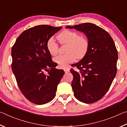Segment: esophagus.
I'll list each match as a JSON object with an SVG mask.
<instances>
[{"mask_svg": "<svg viewBox=\"0 0 127 127\" xmlns=\"http://www.w3.org/2000/svg\"><path fill=\"white\" fill-rule=\"evenodd\" d=\"M64 72H65V73H68V72H69V69H68V68H64Z\"/></svg>", "mask_w": 127, "mask_h": 127, "instance_id": "34e87169", "label": "esophagus"}]
</instances>
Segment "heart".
Masks as SVG:
<instances>
[{"label": "heart", "instance_id": "obj_1", "mask_svg": "<svg viewBox=\"0 0 127 127\" xmlns=\"http://www.w3.org/2000/svg\"><path fill=\"white\" fill-rule=\"evenodd\" d=\"M61 44H66V54L55 57L54 61L60 68L66 67L69 64L76 61L77 58L81 59L85 57L89 49V41L86 37L80 36L76 31L65 30L57 36ZM47 50L51 55L55 56L58 53L59 46L53 38H49L46 44Z\"/></svg>", "mask_w": 127, "mask_h": 127}]
</instances>
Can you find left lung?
I'll return each mask as SVG.
<instances>
[{
	"mask_svg": "<svg viewBox=\"0 0 127 127\" xmlns=\"http://www.w3.org/2000/svg\"><path fill=\"white\" fill-rule=\"evenodd\" d=\"M86 35L89 49L85 57L73 64L77 70L70 69L74 96L80 101L90 104L100 100L112 83L117 74L118 51L109 33L91 23L66 26Z\"/></svg>",
	"mask_w": 127,
	"mask_h": 127,
	"instance_id": "8db88e82",
	"label": "left lung"
}]
</instances>
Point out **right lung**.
Masks as SVG:
<instances>
[{"instance_id":"add662e5","label":"right lung","mask_w":127,"mask_h":127,"mask_svg":"<svg viewBox=\"0 0 127 127\" xmlns=\"http://www.w3.org/2000/svg\"><path fill=\"white\" fill-rule=\"evenodd\" d=\"M62 27L38 25L18 36L12 49V71L20 90L30 101L42 105L56 95L58 85L64 72L55 68L46 44ZM48 71V74L44 71Z\"/></svg>"}]
</instances>
